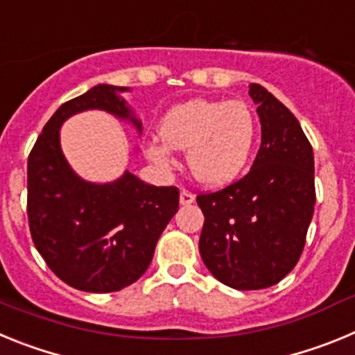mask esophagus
I'll return each instance as SVG.
<instances>
[{
  "label": "esophagus",
  "instance_id": "obj_1",
  "mask_svg": "<svg viewBox=\"0 0 355 355\" xmlns=\"http://www.w3.org/2000/svg\"><path fill=\"white\" fill-rule=\"evenodd\" d=\"M196 200V196L192 192H188V190H181L180 193V202L183 206H190Z\"/></svg>",
  "mask_w": 355,
  "mask_h": 355
}]
</instances>
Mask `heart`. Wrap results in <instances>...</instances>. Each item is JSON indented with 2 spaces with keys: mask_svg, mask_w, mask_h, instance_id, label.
I'll return each instance as SVG.
<instances>
[{
  "mask_svg": "<svg viewBox=\"0 0 355 355\" xmlns=\"http://www.w3.org/2000/svg\"><path fill=\"white\" fill-rule=\"evenodd\" d=\"M162 139L146 155L162 168L174 167L172 149L187 150L188 168L206 187H225L241 175L258 142V121L241 101L190 99L172 106L159 122Z\"/></svg>",
  "mask_w": 355,
  "mask_h": 355,
  "instance_id": "obj_1",
  "label": "heart"
}]
</instances>
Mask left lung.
<instances>
[{
    "label": "left lung",
    "instance_id": "left-lung-1",
    "mask_svg": "<svg viewBox=\"0 0 355 355\" xmlns=\"http://www.w3.org/2000/svg\"><path fill=\"white\" fill-rule=\"evenodd\" d=\"M261 147L249 174L202 193L199 252L213 277L234 290H263L299 261L315 211V156L300 122L274 94L249 85Z\"/></svg>",
    "mask_w": 355,
    "mask_h": 355
}]
</instances>
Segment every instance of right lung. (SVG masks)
Returning <instances> with one entry per match:
<instances>
[{
  "label": "right lung",
  "instance_id": "1",
  "mask_svg": "<svg viewBox=\"0 0 355 355\" xmlns=\"http://www.w3.org/2000/svg\"><path fill=\"white\" fill-rule=\"evenodd\" d=\"M130 87L99 83L56 110L28 158V220L37 250L69 286L110 293L139 281L158 238L180 206L175 187H155L130 171L110 183L72 171L60 146L62 124L101 110L142 135V119L122 97Z\"/></svg>",
  "mask_w": 355,
  "mask_h": 355
}]
</instances>
